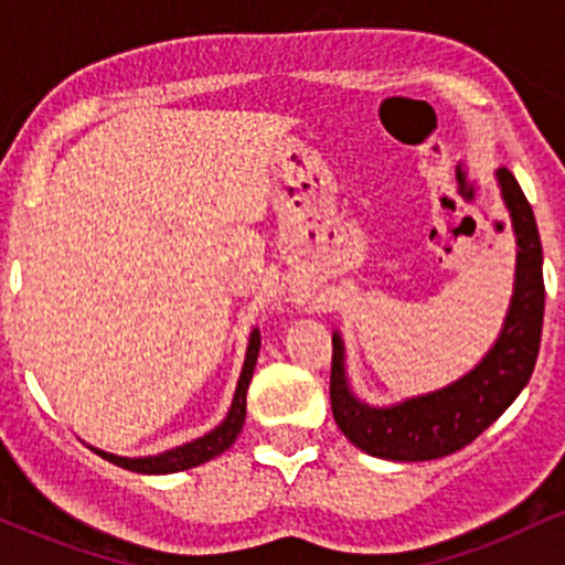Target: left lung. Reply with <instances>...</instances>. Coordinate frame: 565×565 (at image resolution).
I'll return each mask as SVG.
<instances>
[{
	"label": "left lung",
	"mask_w": 565,
	"mask_h": 565,
	"mask_svg": "<svg viewBox=\"0 0 565 565\" xmlns=\"http://www.w3.org/2000/svg\"><path fill=\"white\" fill-rule=\"evenodd\" d=\"M504 206L510 210L515 233V287L504 316L502 332L481 364L465 377L436 393L406 398L393 406H369L350 391L342 337H332V395L334 423L345 438L372 457L393 462H425L454 454L472 444L518 393L534 372L542 342L544 278L542 242L534 212L510 170H497Z\"/></svg>",
	"instance_id": "1"
}]
</instances>
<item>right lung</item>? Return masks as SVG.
<instances>
[{
    "mask_svg": "<svg viewBox=\"0 0 565 565\" xmlns=\"http://www.w3.org/2000/svg\"><path fill=\"white\" fill-rule=\"evenodd\" d=\"M257 353H260V332L249 334V345H246V359H244V369L242 377H238L236 385V395H233V404L228 408V417L220 423L215 430H210L206 436H201L191 444L174 446V449L157 454V457H116V454L100 451L103 459L108 462L119 465V468L132 470V472H142V476H167V472H180V470H191L196 465L210 462L215 459L217 454H223L225 449H231L233 440H236L238 433L244 427V417H246V387L252 382V372H255L257 364Z\"/></svg>",
    "mask_w": 565,
    "mask_h": 565,
    "instance_id": "obj_1",
    "label": "right lung"
}]
</instances>
